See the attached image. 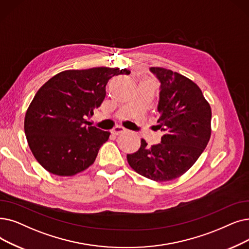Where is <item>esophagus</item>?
Instances as JSON below:
<instances>
[{
	"label": "esophagus",
	"mask_w": 249,
	"mask_h": 249,
	"mask_svg": "<svg viewBox=\"0 0 249 249\" xmlns=\"http://www.w3.org/2000/svg\"><path fill=\"white\" fill-rule=\"evenodd\" d=\"M125 130H126V129H125L124 127L117 125L116 127H114V128L112 129V131H111V132H112L113 134H115V135H118V134H120V133L125 132Z\"/></svg>",
	"instance_id": "esophagus-1"
}]
</instances>
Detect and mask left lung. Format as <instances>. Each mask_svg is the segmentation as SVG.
I'll use <instances>...</instances> for the list:
<instances>
[{"label":"left lung","mask_w":249,"mask_h":249,"mask_svg":"<svg viewBox=\"0 0 249 249\" xmlns=\"http://www.w3.org/2000/svg\"><path fill=\"white\" fill-rule=\"evenodd\" d=\"M160 81L157 127L164 132L160 142L127 155L130 167L154 181L176 179L190 169L211 137L212 111L198 86L172 70L150 67Z\"/></svg>","instance_id":"left-lung-1"}]
</instances>
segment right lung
Instances as JSON below:
<instances>
[{"label": "right lung", "mask_w": 249, "mask_h": 249, "mask_svg": "<svg viewBox=\"0 0 249 249\" xmlns=\"http://www.w3.org/2000/svg\"><path fill=\"white\" fill-rule=\"evenodd\" d=\"M127 69L66 70L48 80L29 105L24 120L28 145L52 174L73 176L93 164L110 132L86 126L106 96V85Z\"/></svg>", "instance_id": "1"}]
</instances>
